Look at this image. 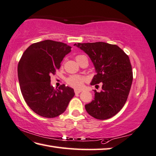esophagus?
<instances>
[{
	"label": "esophagus",
	"instance_id": "1",
	"mask_svg": "<svg viewBox=\"0 0 156 156\" xmlns=\"http://www.w3.org/2000/svg\"><path fill=\"white\" fill-rule=\"evenodd\" d=\"M75 93L76 94H78V93H80L81 92V90H78V89H75L74 90Z\"/></svg>",
	"mask_w": 156,
	"mask_h": 156
}]
</instances>
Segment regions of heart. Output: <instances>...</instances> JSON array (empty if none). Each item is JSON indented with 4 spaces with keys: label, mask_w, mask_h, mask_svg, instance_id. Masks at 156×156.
<instances>
[{
    "label": "heart",
    "mask_w": 156,
    "mask_h": 156,
    "mask_svg": "<svg viewBox=\"0 0 156 156\" xmlns=\"http://www.w3.org/2000/svg\"><path fill=\"white\" fill-rule=\"evenodd\" d=\"M84 55H78L76 57L77 62L80 61L82 58L84 57ZM86 78L83 76H71L67 79V83L73 88H75L76 89H80L83 87L84 83L85 82Z\"/></svg>",
    "instance_id": "obj_1"
}]
</instances>
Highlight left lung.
Wrapping results in <instances>:
<instances>
[{
  "label": "left lung",
  "mask_w": 156,
  "mask_h": 156,
  "mask_svg": "<svg viewBox=\"0 0 156 156\" xmlns=\"http://www.w3.org/2000/svg\"><path fill=\"white\" fill-rule=\"evenodd\" d=\"M73 46L84 51L94 66L96 75L90 84H102L101 91L94 90V99L85 105L87 112L100 120L112 117L126 104L132 83L128 56L117 45L105 42L78 43Z\"/></svg>",
  "instance_id": "8db88e82"
}]
</instances>
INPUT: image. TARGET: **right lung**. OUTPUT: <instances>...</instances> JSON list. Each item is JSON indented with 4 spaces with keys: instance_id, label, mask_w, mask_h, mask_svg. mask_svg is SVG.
<instances>
[{
    "instance_id": "add662e5",
    "label": "right lung",
    "mask_w": 156,
    "mask_h": 156,
    "mask_svg": "<svg viewBox=\"0 0 156 156\" xmlns=\"http://www.w3.org/2000/svg\"><path fill=\"white\" fill-rule=\"evenodd\" d=\"M72 47L59 41L44 40L33 44L24 51L18 66L22 94L30 109L46 118L63 113L74 90L62 84L58 89L51 84L50 75L60 68Z\"/></svg>"
}]
</instances>
